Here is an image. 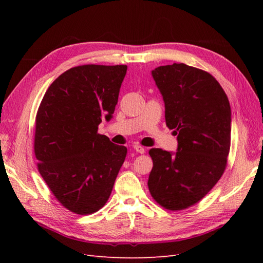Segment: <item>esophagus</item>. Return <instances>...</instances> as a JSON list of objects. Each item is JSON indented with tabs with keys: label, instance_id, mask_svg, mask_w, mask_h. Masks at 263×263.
Here are the masks:
<instances>
[{
	"label": "esophagus",
	"instance_id": "obj_1",
	"mask_svg": "<svg viewBox=\"0 0 263 263\" xmlns=\"http://www.w3.org/2000/svg\"><path fill=\"white\" fill-rule=\"evenodd\" d=\"M134 149L136 150L138 154H144L145 153V148L140 146V145H134Z\"/></svg>",
	"mask_w": 263,
	"mask_h": 263
}]
</instances>
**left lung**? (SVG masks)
<instances>
[{
  "instance_id": "left-lung-1",
  "label": "left lung",
  "mask_w": 263,
  "mask_h": 263,
  "mask_svg": "<svg viewBox=\"0 0 263 263\" xmlns=\"http://www.w3.org/2000/svg\"><path fill=\"white\" fill-rule=\"evenodd\" d=\"M151 74L164 101L165 124L178 135V150H149V192L166 210H184L200 202L226 169L232 110L225 91L204 70L173 63Z\"/></svg>"
}]
</instances>
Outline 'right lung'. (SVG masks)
I'll return each instance as SVG.
<instances>
[{
  "mask_svg": "<svg viewBox=\"0 0 263 263\" xmlns=\"http://www.w3.org/2000/svg\"><path fill=\"white\" fill-rule=\"evenodd\" d=\"M127 66L84 65L60 74L36 115L38 171L62 206L79 215L98 212L112 193L127 148L98 134L113 117Z\"/></svg>",
  "mask_w": 263,
  "mask_h": 263,
  "instance_id": "1",
  "label": "right lung"
}]
</instances>
